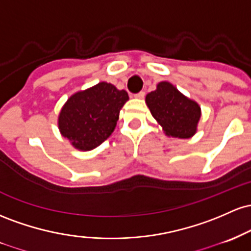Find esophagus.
<instances>
[{
    "mask_svg": "<svg viewBox=\"0 0 251 251\" xmlns=\"http://www.w3.org/2000/svg\"><path fill=\"white\" fill-rule=\"evenodd\" d=\"M134 97H135V98H139V100H141V98L145 97V92L141 91V92H139V94H135Z\"/></svg>",
    "mask_w": 251,
    "mask_h": 251,
    "instance_id": "obj_1",
    "label": "esophagus"
}]
</instances>
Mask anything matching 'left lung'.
Instances as JSON below:
<instances>
[{"mask_svg": "<svg viewBox=\"0 0 251 251\" xmlns=\"http://www.w3.org/2000/svg\"><path fill=\"white\" fill-rule=\"evenodd\" d=\"M146 103L167 136L190 139L197 133L201 106L168 81L157 84L155 91L146 96Z\"/></svg>", "mask_w": 251, "mask_h": 251, "instance_id": "obj_1", "label": "left lung"}]
</instances>
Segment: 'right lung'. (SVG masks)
<instances>
[{
	"instance_id": "obj_1",
	"label": "right lung",
	"mask_w": 251,
	"mask_h": 251,
	"mask_svg": "<svg viewBox=\"0 0 251 251\" xmlns=\"http://www.w3.org/2000/svg\"><path fill=\"white\" fill-rule=\"evenodd\" d=\"M128 100L126 91L105 81L75 92L61 108L59 130L75 148L91 151L110 136Z\"/></svg>"
}]
</instances>
